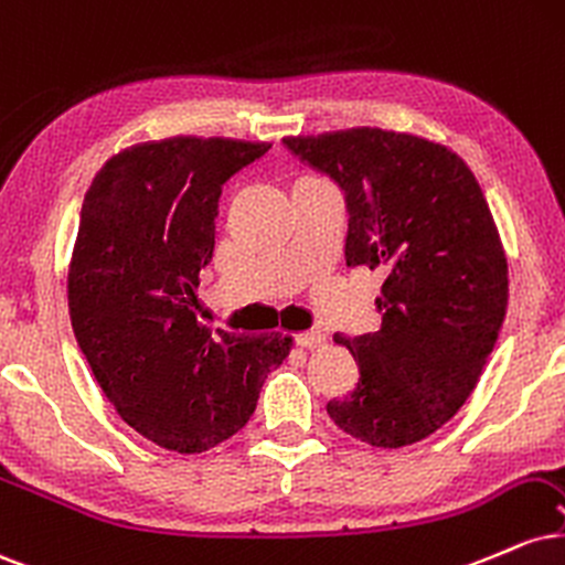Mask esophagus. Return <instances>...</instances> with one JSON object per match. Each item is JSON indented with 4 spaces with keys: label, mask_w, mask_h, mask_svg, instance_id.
<instances>
[{
    "label": "esophagus",
    "mask_w": 565,
    "mask_h": 565,
    "mask_svg": "<svg viewBox=\"0 0 565 565\" xmlns=\"http://www.w3.org/2000/svg\"><path fill=\"white\" fill-rule=\"evenodd\" d=\"M298 343H301L303 349H322L324 343H328V335H324L322 330H307V333L298 335Z\"/></svg>",
    "instance_id": "34e87169"
}]
</instances>
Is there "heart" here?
Here are the masks:
<instances>
[{
	"label": "heart",
	"mask_w": 565,
	"mask_h": 565,
	"mask_svg": "<svg viewBox=\"0 0 565 565\" xmlns=\"http://www.w3.org/2000/svg\"><path fill=\"white\" fill-rule=\"evenodd\" d=\"M303 179H311V177H303Z\"/></svg>",
	"instance_id": "obj_1"
}]
</instances>
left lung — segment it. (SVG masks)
<instances>
[{
	"label": "left lung",
	"instance_id": "left-lung-1",
	"mask_svg": "<svg viewBox=\"0 0 565 565\" xmlns=\"http://www.w3.org/2000/svg\"><path fill=\"white\" fill-rule=\"evenodd\" d=\"M347 192L349 267L386 275L375 333L333 341L360 383L328 415L370 447L439 430L487 367L508 309V258L468 163L436 139L377 126L285 137Z\"/></svg>",
	"mask_w": 565,
	"mask_h": 565
}]
</instances>
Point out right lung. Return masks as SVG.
<instances>
[{
    "label": "right lung",
    "mask_w": 565,
    "mask_h": 565,
    "mask_svg": "<svg viewBox=\"0 0 565 565\" xmlns=\"http://www.w3.org/2000/svg\"><path fill=\"white\" fill-rule=\"evenodd\" d=\"M267 150L232 137L148 139L110 156L86 190L68 264L73 333L118 417L171 452L235 436L294 349V335L211 330L192 309L222 184Z\"/></svg>",
    "instance_id": "1"
}]
</instances>
